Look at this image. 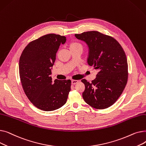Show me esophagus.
<instances>
[{
	"label": "esophagus",
	"mask_w": 146,
	"mask_h": 146,
	"mask_svg": "<svg viewBox=\"0 0 146 146\" xmlns=\"http://www.w3.org/2000/svg\"><path fill=\"white\" fill-rule=\"evenodd\" d=\"M79 82V80H72V85H75V84L78 83Z\"/></svg>",
	"instance_id": "34e87169"
}]
</instances>
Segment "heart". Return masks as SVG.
Here are the masks:
<instances>
[{"mask_svg": "<svg viewBox=\"0 0 146 146\" xmlns=\"http://www.w3.org/2000/svg\"><path fill=\"white\" fill-rule=\"evenodd\" d=\"M68 48L70 49V50L74 49H82V46L78 42L72 41L68 44Z\"/></svg>", "mask_w": 146, "mask_h": 146, "instance_id": "b5f03b06", "label": "heart"}]
</instances>
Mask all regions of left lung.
Returning a JSON list of instances; mask_svg holds the SVG:
<instances>
[{
  "mask_svg": "<svg viewBox=\"0 0 146 146\" xmlns=\"http://www.w3.org/2000/svg\"><path fill=\"white\" fill-rule=\"evenodd\" d=\"M75 36L88 45V63L98 71L92 83L86 79L81 80L85 86L83 98L94 108H108L117 101L127 85L128 73L125 53L115 39L98 31L84 32Z\"/></svg>",
  "mask_w": 146,
  "mask_h": 146,
  "instance_id": "8db88e82",
  "label": "left lung"
}]
</instances>
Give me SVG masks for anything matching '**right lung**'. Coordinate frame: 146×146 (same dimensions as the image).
<instances>
[{
	"instance_id": "add662e5",
	"label": "right lung",
	"mask_w": 146,
	"mask_h": 146,
	"mask_svg": "<svg viewBox=\"0 0 146 146\" xmlns=\"http://www.w3.org/2000/svg\"><path fill=\"white\" fill-rule=\"evenodd\" d=\"M64 36L50 34L30 42L23 50L19 59V70L22 86L27 96L35 106L51 111L63 106L71 89V80L52 82L51 68Z\"/></svg>"
}]
</instances>
